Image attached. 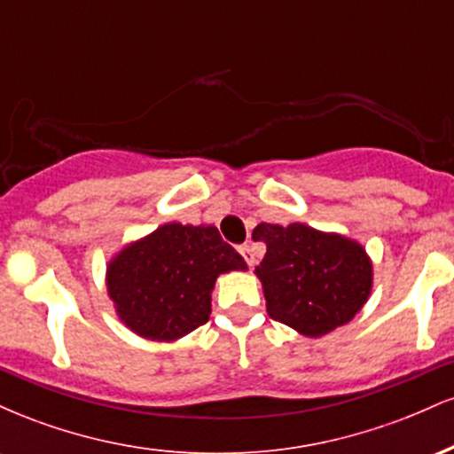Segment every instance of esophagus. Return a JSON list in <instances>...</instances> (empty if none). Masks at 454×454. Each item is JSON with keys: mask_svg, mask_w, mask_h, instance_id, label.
I'll use <instances>...</instances> for the list:
<instances>
[{"mask_svg": "<svg viewBox=\"0 0 454 454\" xmlns=\"http://www.w3.org/2000/svg\"><path fill=\"white\" fill-rule=\"evenodd\" d=\"M239 252H241V256L245 258V262L249 264V267H254V264H256V256H254V249H252V245H241V247H239Z\"/></svg>", "mask_w": 454, "mask_h": 454, "instance_id": "34e87169", "label": "esophagus"}]
</instances>
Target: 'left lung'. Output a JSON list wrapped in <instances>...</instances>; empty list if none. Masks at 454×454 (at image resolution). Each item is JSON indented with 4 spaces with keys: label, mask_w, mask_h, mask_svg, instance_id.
<instances>
[{
    "label": "left lung",
    "mask_w": 454,
    "mask_h": 454,
    "mask_svg": "<svg viewBox=\"0 0 454 454\" xmlns=\"http://www.w3.org/2000/svg\"><path fill=\"white\" fill-rule=\"evenodd\" d=\"M252 237L267 243L256 275L273 320L322 337L367 303L373 267L361 243L305 223H258Z\"/></svg>",
    "instance_id": "left-lung-1"
}]
</instances>
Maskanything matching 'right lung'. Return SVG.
Instances as JSON below:
<instances>
[{"label":"right lung","instance_id":"add662e5","mask_svg":"<svg viewBox=\"0 0 454 454\" xmlns=\"http://www.w3.org/2000/svg\"><path fill=\"white\" fill-rule=\"evenodd\" d=\"M247 264L215 226L164 223L126 245L106 267L108 296L129 331L175 341L205 325L215 279Z\"/></svg>","mask_w":454,"mask_h":454}]
</instances>
